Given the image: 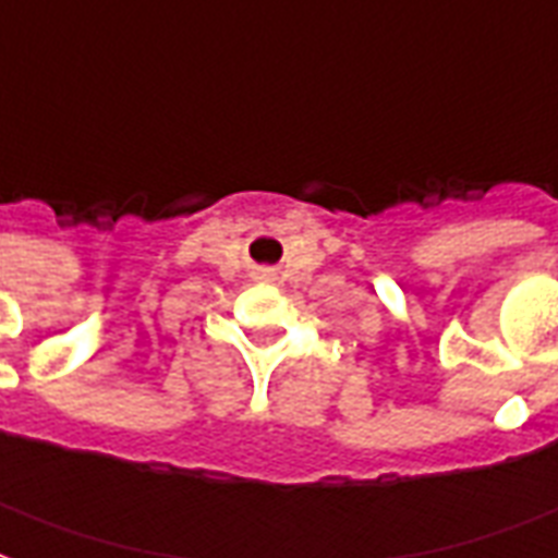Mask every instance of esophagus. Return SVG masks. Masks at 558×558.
I'll return each instance as SVG.
<instances>
[{"label": "esophagus", "mask_w": 558, "mask_h": 558, "mask_svg": "<svg viewBox=\"0 0 558 558\" xmlns=\"http://www.w3.org/2000/svg\"><path fill=\"white\" fill-rule=\"evenodd\" d=\"M271 271H275V268H266V266L259 268V275H263V278H268V275H271Z\"/></svg>", "instance_id": "esophagus-1"}]
</instances>
